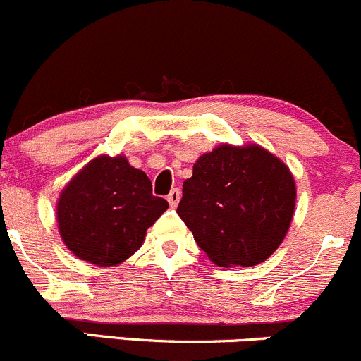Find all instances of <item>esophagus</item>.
<instances>
[{"mask_svg": "<svg viewBox=\"0 0 361 361\" xmlns=\"http://www.w3.org/2000/svg\"><path fill=\"white\" fill-rule=\"evenodd\" d=\"M180 199H181V192H180V188H173V190L169 192V195H168V202H169V206L171 207H176L178 206V202H180Z\"/></svg>", "mask_w": 361, "mask_h": 361, "instance_id": "34e87169", "label": "esophagus"}]
</instances>
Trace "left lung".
I'll list each match as a JSON object with an SVG mask.
<instances>
[{"instance_id": "obj_1", "label": "left lung", "mask_w": 361, "mask_h": 361, "mask_svg": "<svg viewBox=\"0 0 361 361\" xmlns=\"http://www.w3.org/2000/svg\"><path fill=\"white\" fill-rule=\"evenodd\" d=\"M295 183L289 168L257 145H219L183 181L178 216L219 267H254L289 230Z\"/></svg>"}]
</instances>
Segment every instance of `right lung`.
Returning <instances> with one entry per match:
<instances>
[{
    "label": "right lung",
    "instance_id": "1",
    "mask_svg": "<svg viewBox=\"0 0 361 361\" xmlns=\"http://www.w3.org/2000/svg\"><path fill=\"white\" fill-rule=\"evenodd\" d=\"M169 207L126 157L100 155L63 188L56 206L60 235L79 259L98 267L123 263L142 247L145 231Z\"/></svg>",
    "mask_w": 361,
    "mask_h": 361
}]
</instances>
